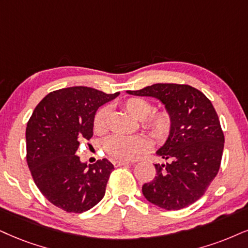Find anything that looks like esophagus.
<instances>
[{"mask_svg": "<svg viewBox=\"0 0 248 248\" xmlns=\"http://www.w3.org/2000/svg\"><path fill=\"white\" fill-rule=\"evenodd\" d=\"M112 164L117 168V167H122V166H126V164H130L129 162L126 161H121V160H114L112 161Z\"/></svg>", "mask_w": 248, "mask_h": 248, "instance_id": "1", "label": "esophagus"}]
</instances>
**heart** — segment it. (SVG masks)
I'll return each instance as SVG.
<instances>
[{
  "label": "heart",
  "mask_w": 248,
  "mask_h": 248,
  "mask_svg": "<svg viewBox=\"0 0 248 248\" xmlns=\"http://www.w3.org/2000/svg\"><path fill=\"white\" fill-rule=\"evenodd\" d=\"M124 109L134 118L142 121V126L154 139L164 140L172 130L173 119L169 111H157L152 114L153 106L142 97H130L123 103ZM108 108H101L94 116L93 127L96 133H103L108 124ZM149 143L141 136H121L114 134L103 142V149L110 157L116 160L130 161L138 156L140 153L147 151Z\"/></svg>",
  "instance_id": "1"
}]
</instances>
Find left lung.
Segmentation results:
<instances>
[{
	"label": "left lung",
	"instance_id": "obj_1",
	"mask_svg": "<svg viewBox=\"0 0 248 248\" xmlns=\"http://www.w3.org/2000/svg\"><path fill=\"white\" fill-rule=\"evenodd\" d=\"M127 93L156 97L173 119L156 152L169 162L155 164L156 176L142 185V193L163 209L185 208L202 197L219 170L224 134L218 116L208 97L189 85L154 84Z\"/></svg>",
	"mask_w": 248,
	"mask_h": 248
}]
</instances>
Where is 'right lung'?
<instances>
[{"label": "right lung", "instance_id": "right-lung-1", "mask_svg": "<svg viewBox=\"0 0 248 248\" xmlns=\"http://www.w3.org/2000/svg\"><path fill=\"white\" fill-rule=\"evenodd\" d=\"M119 93L75 86L50 92L27 122L26 160L35 185L48 201L68 213H82L105 197L114 170L107 158L81 163V140L93 137L96 110Z\"/></svg>", "mask_w": 248, "mask_h": 248}]
</instances>
